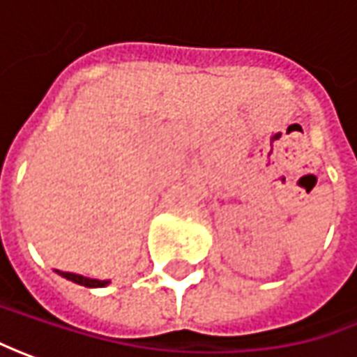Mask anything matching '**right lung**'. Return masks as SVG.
I'll return each instance as SVG.
<instances>
[{
    "label": "right lung",
    "instance_id": "1",
    "mask_svg": "<svg viewBox=\"0 0 357 357\" xmlns=\"http://www.w3.org/2000/svg\"><path fill=\"white\" fill-rule=\"evenodd\" d=\"M61 277H65L67 280H73V282H77L80 287H89V289H98V287H106L110 280H96V278H86L82 277V275H75V273H61V271H56Z\"/></svg>",
    "mask_w": 357,
    "mask_h": 357
}]
</instances>
